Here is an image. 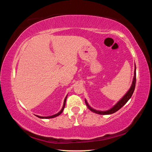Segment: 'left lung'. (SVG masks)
Wrapping results in <instances>:
<instances>
[{"mask_svg":"<svg viewBox=\"0 0 152 152\" xmlns=\"http://www.w3.org/2000/svg\"><path fill=\"white\" fill-rule=\"evenodd\" d=\"M135 83H136V67H135V71H134V76H133V82H132V84L130 88L129 91H127V93H126L123 97H122V99L120 100V101H118L117 103L114 105L111 109H110L109 110H105V111H101V110H95L94 109H92L91 107H90V105L88 104L86 100H85V102L86 106L88 107V109L91 110L92 112L96 113V114H99V115H110V114H113L115 112H117V110H119L122 107L124 106V105L127 103V102L130 99V98L132 97V94L134 92L135 90Z\"/></svg>","mask_w":152,"mask_h":152,"instance_id":"8db88e82","label":"left lung"}]
</instances>
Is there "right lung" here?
Returning a JSON list of instances; mask_svg holds the SVG:
<instances>
[{
	"instance_id": "obj_1",
	"label": "right lung",
	"mask_w": 152,
	"mask_h": 152,
	"mask_svg": "<svg viewBox=\"0 0 152 152\" xmlns=\"http://www.w3.org/2000/svg\"><path fill=\"white\" fill-rule=\"evenodd\" d=\"M67 96H68V95H67ZM67 96H66L65 99H64V104H63L62 109H61V110H60V111L59 112V113H58L57 114L53 115H51V116H49V117H41V116H39V115H35V116L37 117H39V118H40V119H51V118H54V117H56L58 116V115H60L61 114V113L63 112V110H64V107H65L66 101V99H67Z\"/></svg>"
}]
</instances>
